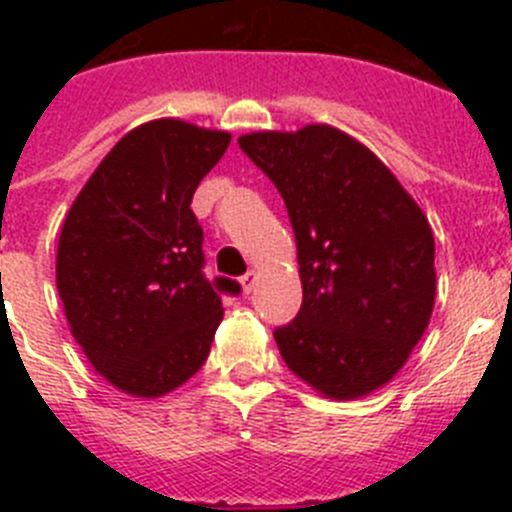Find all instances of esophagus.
<instances>
[{
  "label": "esophagus",
  "mask_w": 512,
  "mask_h": 512,
  "mask_svg": "<svg viewBox=\"0 0 512 512\" xmlns=\"http://www.w3.org/2000/svg\"><path fill=\"white\" fill-rule=\"evenodd\" d=\"M256 279H259V274H256V271H253V269H248L246 274H243V277H241L243 292H251V289L256 287Z\"/></svg>",
  "instance_id": "1"
}]
</instances>
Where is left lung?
Segmentation results:
<instances>
[{"label":"left lung","mask_w":512,"mask_h":512,"mask_svg":"<svg viewBox=\"0 0 512 512\" xmlns=\"http://www.w3.org/2000/svg\"><path fill=\"white\" fill-rule=\"evenodd\" d=\"M238 146L274 182L295 230L302 307L274 330L284 364L325 397L369 395L431 320V225L369 148L330 125L241 135Z\"/></svg>","instance_id":"obj_1"}]
</instances>
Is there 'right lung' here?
Returning a JSON list of instances; mask_svg holds the SVG:
<instances>
[{"label": "right lung", "mask_w": 512, "mask_h": 512, "mask_svg": "<svg viewBox=\"0 0 512 512\" xmlns=\"http://www.w3.org/2000/svg\"><path fill=\"white\" fill-rule=\"evenodd\" d=\"M228 133L182 120L130 130L71 205L56 284L71 333L117 390L161 397L200 372L233 279L205 277L194 189Z\"/></svg>", "instance_id": "obj_1"}]
</instances>
